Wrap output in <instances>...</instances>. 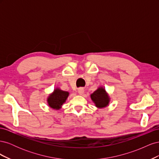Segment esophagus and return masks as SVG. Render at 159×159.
I'll return each instance as SVG.
<instances>
[{
	"mask_svg": "<svg viewBox=\"0 0 159 159\" xmlns=\"http://www.w3.org/2000/svg\"><path fill=\"white\" fill-rule=\"evenodd\" d=\"M78 92L80 95H82L84 92V89L83 88H80L78 89Z\"/></svg>",
	"mask_w": 159,
	"mask_h": 159,
	"instance_id": "1",
	"label": "esophagus"
}]
</instances>
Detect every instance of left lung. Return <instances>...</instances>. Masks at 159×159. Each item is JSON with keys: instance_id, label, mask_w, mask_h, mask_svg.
I'll return each mask as SVG.
<instances>
[{"instance_id": "1", "label": "left lung", "mask_w": 159, "mask_h": 159, "mask_svg": "<svg viewBox=\"0 0 159 159\" xmlns=\"http://www.w3.org/2000/svg\"><path fill=\"white\" fill-rule=\"evenodd\" d=\"M91 98L95 104V106L99 108L105 107L109 103V95L102 87L99 88L91 94Z\"/></svg>"}]
</instances>
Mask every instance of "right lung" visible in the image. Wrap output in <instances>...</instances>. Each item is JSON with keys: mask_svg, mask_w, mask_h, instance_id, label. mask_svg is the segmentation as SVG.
<instances>
[{"mask_svg": "<svg viewBox=\"0 0 159 159\" xmlns=\"http://www.w3.org/2000/svg\"><path fill=\"white\" fill-rule=\"evenodd\" d=\"M69 93L68 91H62L58 88L56 89L47 99L49 106L54 109H60L61 105L65 103L68 98Z\"/></svg>", "mask_w": 159, "mask_h": 159, "instance_id": "add662e5", "label": "right lung"}]
</instances>
